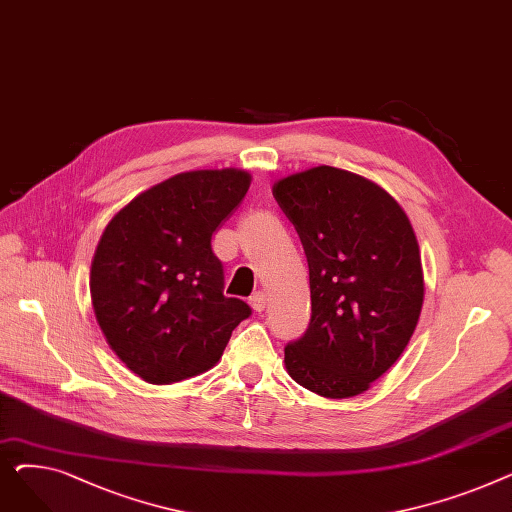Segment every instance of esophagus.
Listing matches in <instances>:
<instances>
[{"label":"esophagus","mask_w":512,"mask_h":512,"mask_svg":"<svg viewBox=\"0 0 512 512\" xmlns=\"http://www.w3.org/2000/svg\"><path fill=\"white\" fill-rule=\"evenodd\" d=\"M265 303H267V294L263 290L255 292L253 297L249 299V305L255 309V311H263L265 309Z\"/></svg>","instance_id":"34e87169"}]
</instances>
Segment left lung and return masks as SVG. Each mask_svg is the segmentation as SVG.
Instances as JSON below:
<instances>
[{"label":"left lung","instance_id":"obj_1","mask_svg":"<svg viewBox=\"0 0 512 512\" xmlns=\"http://www.w3.org/2000/svg\"><path fill=\"white\" fill-rule=\"evenodd\" d=\"M272 193L309 263L311 321L284 348L288 375L319 396H357L417 328L425 286L413 226L382 186L332 166L286 176Z\"/></svg>","mask_w":512,"mask_h":512}]
</instances>
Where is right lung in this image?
I'll return each instance as SVG.
<instances>
[{
	"label": "right lung",
	"mask_w": 512,
	"mask_h": 512,
	"mask_svg": "<svg viewBox=\"0 0 512 512\" xmlns=\"http://www.w3.org/2000/svg\"><path fill=\"white\" fill-rule=\"evenodd\" d=\"M251 174L182 172L134 197L105 226L91 263L97 324L120 361L149 384L193 378L220 361L251 315L224 297L211 236L245 199Z\"/></svg>",
	"instance_id": "add662e5"
}]
</instances>
